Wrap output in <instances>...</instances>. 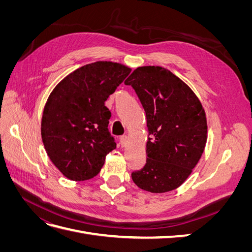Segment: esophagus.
Wrapping results in <instances>:
<instances>
[{"label":"esophagus","mask_w":252,"mask_h":252,"mask_svg":"<svg viewBox=\"0 0 252 252\" xmlns=\"http://www.w3.org/2000/svg\"><path fill=\"white\" fill-rule=\"evenodd\" d=\"M127 143H128L127 135H122L121 138H120V144H121V146H122V147H125L126 145H127Z\"/></svg>","instance_id":"1"}]
</instances>
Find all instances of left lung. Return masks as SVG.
<instances>
[{
	"instance_id": "obj_1",
	"label": "left lung",
	"mask_w": 252,
	"mask_h": 252,
	"mask_svg": "<svg viewBox=\"0 0 252 252\" xmlns=\"http://www.w3.org/2000/svg\"><path fill=\"white\" fill-rule=\"evenodd\" d=\"M146 113V164L131 173L134 184L152 193L178 188L199 162L207 141L203 106L190 87L166 68L138 67L125 81Z\"/></svg>"
}]
</instances>
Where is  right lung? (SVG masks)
Returning <instances> with one entry per match:
<instances>
[{"instance_id":"1","label":"right lung","mask_w":252,"mask_h":252,"mask_svg":"<svg viewBox=\"0 0 252 252\" xmlns=\"http://www.w3.org/2000/svg\"><path fill=\"white\" fill-rule=\"evenodd\" d=\"M130 71L120 63L98 61L72 71L52 90L44 107L41 134L51 162L67 179L95 177L106 156L116 149L105 101Z\"/></svg>"}]
</instances>
